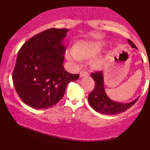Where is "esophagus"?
<instances>
[{
  "mask_svg": "<svg viewBox=\"0 0 150 150\" xmlns=\"http://www.w3.org/2000/svg\"><path fill=\"white\" fill-rule=\"evenodd\" d=\"M89 74L88 72L86 71V70H83L80 72V77H83V76H88Z\"/></svg>",
  "mask_w": 150,
  "mask_h": 150,
  "instance_id": "1",
  "label": "esophagus"
}]
</instances>
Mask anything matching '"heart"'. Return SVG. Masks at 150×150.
Returning a JSON list of instances; mask_svg holds the SVG:
<instances>
[{
	"label": "heart",
	"mask_w": 150,
	"mask_h": 150,
	"mask_svg": "<svg viewBox=\"0 0 150 150\" xmlns=\"http://www.w3.org/2000/svg\"><path fill=\"white\" fill-rule=\"evenodd\" d=\"M105 47L103 42L97 41H82L75 47L74 51L67 52V57L72 61H79L80 59H88L93 57L98 54ZM103 63L101 60H98L93 62V67L96 68H100Z\"/></svg>",
	"instance_id": "heart-1"
}]
</instances>
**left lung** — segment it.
Wrapping results in <instances>:
<instances>
[{"label": "left lung", "mask_w": 150, "mask_h": 150, "mask_svg": "<svg viewBox=\"0 0 150 150\" xmlns=\"http://www.w3.org/2000/svg\"><path fill=\"white\" fill-rule=\"evenodd\" d=\"M128 41L131 47L137 49L134 44L130 39ZM95 81V87L93 90L89 94L88 101L91 107L96 111L101 114L114 115L121 113L130 108L138 101L139 98H136L128 103H121L119 102L113 101L107 97L104 89V81L102 71H97L92 72L91 74Z\"/></svg>", "instance_id": "obj_1"}]
</instances>
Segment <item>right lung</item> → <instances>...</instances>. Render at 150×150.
Here are the masks:
<instances>
[{"instance_id":"add662e5","label":"right lung","mask_w":150,"mask_h":150,"mask_svg":"<svg viewBox=\"0 0 150 150\" xmlns=\"http://www.w3.org/2000/svg\"><path fill=\"white\" fill-rule=\"evenodd\" d=\"M68 29L51 28L37 34L23 45L12 72L16 91L33 109H47L64 96L70 82L79 78L63 67L66 52L62 44Z\"/></svg>"}]
</instances>
